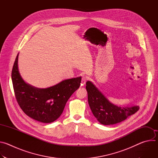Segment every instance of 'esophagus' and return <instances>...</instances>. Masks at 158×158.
I'll return each instance as SVG.
<instances>
[{"instance_id": "34e87169", "label": "esophagus", "mask_w": 158, "mask_h": 158, "mask_svg": "<svg viewBox=\"0 0 158 158\" xmlns=\"http://www.w3.org/2000/svg\"><path fill=\"white\" fill-rule=\"evenodd\" d=\"M86 81H87V77H85V76H83L82 77V80H81V85H85V84L86 82Z\"/></svg>"}]
</instances>
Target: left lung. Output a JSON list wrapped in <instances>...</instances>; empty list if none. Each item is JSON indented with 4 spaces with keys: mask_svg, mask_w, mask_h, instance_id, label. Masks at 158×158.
<instances>
[{
    "mask_svg": "<svg viewBox=\"0 0 158 158\" xmlns=\"http://www.w3.org/2000/svg\"><path fill=\"white\" fill-rule=\"evenodd\" d=\"M85 88L89 107L94 117L101 124L112 125L121 123L139 109L137 105L124 107L114 105L91 81L86 82Z\"/></svg>",
    "mask_w": 158,
    "mask_h": 158,
    "instance_id": "8db88e82",
    "label": "left lung"
}]
</instances>
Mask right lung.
Segmentation results:
<instances>
[{
  "mask_svg": "<svg viewBox=\"0 0 158 158\" xmlns=\"http://www.w3.org/2000/svg\"><path fill=\"white\" fill-rule=\"evenodd\" d=\"M17 54L12 71V81L16 99L22 110L30 118L51 123L62 114L65 104L79 89L81 77L64 80L46 88H37L26 82L19 71Z\"/></svg>",
  "mask_w": 158,
  "mask_h": 158,
  "instance_id": "obj_1",
  "label": "right lung"
}]
</instances>
